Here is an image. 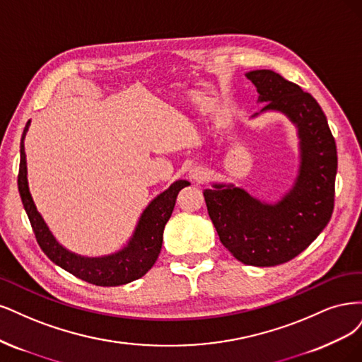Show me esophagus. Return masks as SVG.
I'll return each mask as SVG.
<instances>
[{
  "label": "esophagus",
  "instance_id": "34e87169",
  "mask_svg": "<svg viewBox=\"0 0 362 362\" xmlns=\"http://www.w3.org/2000/svg\"><path fill=\"white\" fill-rule=\"evenodd\" d=\"M206 177H207V171L203 168V167H192L191 170H189V179L192 180V182H197V183H202V182H204L206 180Z\"/></svg>",
  "mask_w": 362,
  "mask_h": 362
}]
</instances>
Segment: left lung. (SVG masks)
Wrapping results in <instances>:
<instances>
[{
	"label": "left lung",
	"mask_w": 362,
	"mask_h": 362,
	"mask_svg": "<svg viewBox=\"0 0 362 362\" xmlns=\"http://www.w3.org/2000/svg\"><path fill=\"white\" fill-rule=\"evenodd\" d=\"M263 108L296 127L299 167L290 189L269 203L233 183L214 182L203 195L221 243L243 264L276 266L295 259L329 223L334 211L337 147L328 120L310 93L274 71L245 74Z\"/></svg>",
	"instance_id": "obj_1"
}]
</instances>
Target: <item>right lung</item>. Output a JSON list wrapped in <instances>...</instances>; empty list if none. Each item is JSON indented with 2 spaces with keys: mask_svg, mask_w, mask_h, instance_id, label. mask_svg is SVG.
<instances>
[{
  "mask_svg": "<svg viewBox=\"0 0 362 362\" xmlns=\"http://www.w3.org/2000/svg\"><path fill=\"white\" fill-rule=\"evenodd\" d=\"M30 123L31 120L27 122L24 134L21 138L18 189L42 251L62 269L75 275L76 278L84 279L87 283L102 287L123 286L144 276L151 269V266L155 264L160 252L162 240H164V228L173 214L177 194L185 186L191 183L186 180H176L164 192L158 194L146 206L143 214L139 215L132 236L120 250L107 255H99V257H87V255L76 254L63 247L57 240L46 221L37 211L36 203H34L30 192L24 144Z\"/></svg>",
  "mask_w": 362,
  "mask_h": 362,
  "instance_id": "right-lung-1",
  "label": "right lung"
}]
</instances>
